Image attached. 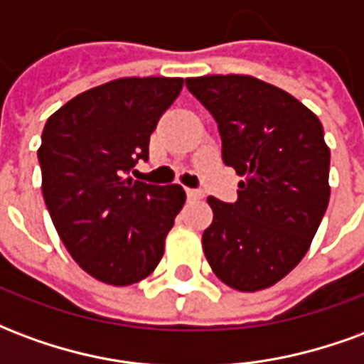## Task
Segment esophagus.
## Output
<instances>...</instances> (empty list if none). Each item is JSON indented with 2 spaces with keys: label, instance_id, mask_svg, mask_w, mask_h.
<instances>
[{
  "label": "esophagus",
  "instance_id": "esophagus-1",
  "mask_svg": "<svg viewBox=\"0 0 364 364\" xmlns=\"http://www.w3.org/2000/svg\"><path fill=\"white\" fill-rule=\"evenodd\" d=\"M187 197H189L191 200L203 198V191H200V189H187Z\"/></svg>",
  "mask_w": 364,
  "mask_h": 364
}]
</instances>
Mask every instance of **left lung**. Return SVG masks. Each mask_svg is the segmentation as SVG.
I'll return each instance as SVG.
<instances>
[{
	"mask_svg": "<svg viewBox=\"0 0 364 364\" xmlns=\"http://www.w3.org/2000/svg\"><path fill=\"white\" fill-rule=\"evenodd\" d=\"M218 124L222 161L240 181L236 203L208 197L203 250L214 274L242 292L289 274L329 203V148L320 119L298 99L252 75L185 80Z\"/></svg>",
	"mask_w": 364,
	"mask_h": 364,
	"instance_id": "left-lung-1",
	"label": "left lung"
}]
</instances>
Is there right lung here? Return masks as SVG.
Instances as JSON below:
<instances>
[{"label":"right lung","instance_id":"1","mask_svg":"<svg viewBox=\"0 0 364 364\" xmlns=\"http://www.w3.org/2000/svg\"><path fill=\"white\" fill-rule=\"evenodd\" d=\"M181 87V77H122L74 97L44 124V203L70 255L97 281L134 284L164 255L185 191L130 173L150 158V134Z\"/></svg>","mask_w":364,"mask_h":364}]
</instances>
